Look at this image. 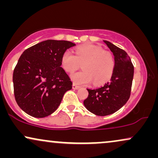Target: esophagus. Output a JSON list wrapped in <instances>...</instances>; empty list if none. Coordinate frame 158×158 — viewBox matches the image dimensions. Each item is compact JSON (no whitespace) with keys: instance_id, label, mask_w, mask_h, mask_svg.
<instances>
[{"instance_id":"1","label":"esophagus","mask_w":158,"mask_h":158,"mask_svg":"<svg viewBox=\"0 0 158 158\" xmlns=\"http://www.w3.org/2000/svg\"><path fill=\"white\" fill-rule=\"evenodd\" d=\"M79 88H80V87H79V85H77V84H73V89L77 90V89H79Z\"/></svg>"}]
</instances>
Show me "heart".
I'll return each mask as SVG.
<instances>
[{"label":"heart","mask_w":158,"mask_h":158,"mask_svg":"<svg viewBox=\"0 0 158 158\" xmlns=\"http://www.w3.org/2000/svg\"><path fill=\"white\" fill-rule=\"evenodd\" d=\"M82 64L83 70L71 76L74 82L79 85L89 84L94 81L100 85L108 81L115 67L114 56L110 51L91 44H84L76 48L74 55L65 51L61 57V66L69 73H73Z\"/></svg>","instance_id":"b5f03b06"}]
</instances>
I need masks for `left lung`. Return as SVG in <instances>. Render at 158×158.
<instances>
[{"instance_id": "1", "label": "left lung", "mask_w": 158, "mask_h": 158, "mask_svg": "<svg viewBox=\"0 0 158 158\" xmlns=\"http://www.w3.org/2000/svg\"><path fill=\"white\" fill-rule=\"evenodd\" d=\"M104 42L113 52L115 67L110 81L97 89H87L85 108L97 116L109 115L126 104L131 95L134 65L127 52L108 41Z\"/></svg>"}]
</instances>
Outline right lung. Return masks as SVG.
<instances>
[{"instance_id": "obj_1", "label": "right lung", "mask_w": 158, "mask_h": 158, "mask_svg": "<svg viewBox=\"0 0 158 158\" xmlns=\"http://www.w3.org/2000/svg\"><path fill=\"white\" fill-rule=\"evenodd\" d=\"M75 45L68 41L47 40L23 52L12 79L16 102L23 111L42 118L57 109L73 85L61 67V57Z\"/></svg>"}]
</instances>
